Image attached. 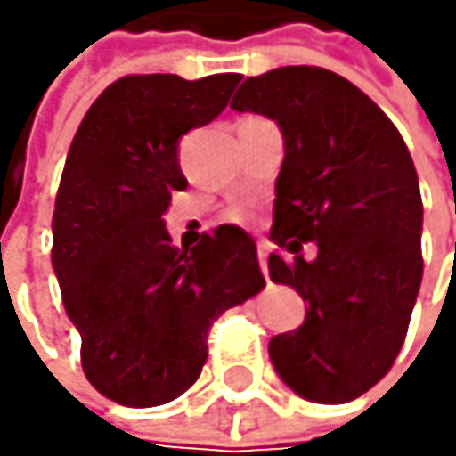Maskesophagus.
<instances>
[{"label":"esophagus","mask_w":456,"mask_h":456,"mask_svg":"<svg viewBox=\"0 0 456 456\" xmlns=\"http://www.w3.org/2000/svg\"><path fill=\"white\" fill-rule=\"evenodd\" d=\"M268 251H271L268 240H259V243H256V256H259V268H262V273H265V279H268Z\"/></svg>","instance_id":"34e87169"}]
</instances>
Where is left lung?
<instances>
[{"mask_svg": "<svg viewBox=\"0 0 456 456\" xmlns=\"http://www.w3.org/2000/svg\"><path fill=\"white\" fill-rule=\"evenodd\" d=\"M235 111L284 136L268 256L271 279L309 304L301 328L271 339L279 378L339 405L370 391L402 350L421 287V191L405 139L355 84L289 65L243 81ZM304 242L318 246L304 260Z\"/></svg>", "mask_w": 456, "mask_h": 456, "instance_id": "left-lung-1", "label": "left lung"}]
</instances>
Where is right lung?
Wrapping results in <instances>:
<instances>
[{
	"instance_id": "add662e5",
	"label": "right lung",
	"mask_w": 456,
	"mask_h": 456,
	"mask_svg": "<svg viewBox=\"0 0 456 456\" xmlns=\"http://www.w3.org/2000/svg\"><path fill=\"white\" fill-rule=\"evenodd\" d=\"M240 81L218 73L126 76L84 114L54 205V265L81 337L84 375L128 408H155L197 383L218 314L265 279L256 243L221 224L197 246H172L164 213L188 180L177 144L208 126Z\"/></svg>"
}]
</instances>
